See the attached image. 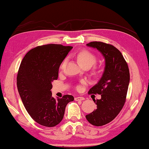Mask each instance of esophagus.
<instances>
[{
	"label": "esophagus",
	"instance_id": "esophagus-1",
	"mask_svg": "<svg viewBox=\"0 0 149 149\" xmlns=\"http://www.w3.org/2000/svg\"><path fill=\"white\" fill-rule=\"evenodd\" d=\"M84 97H75L74 98V100H76V101H80V100H84Z\"/></svg>",
	"mask_w": 149,
	"mask_h": 149
}]
</instances>
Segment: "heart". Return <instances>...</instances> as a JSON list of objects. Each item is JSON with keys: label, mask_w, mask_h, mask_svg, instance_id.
<instances>
[{"label": "heart", "mask_w": 149, "mask_h": 149, "mask_svg": "<svg viewBox=\"0 0 149 149\" xmlns=\"http://www.w3.org/2000/svg\"><path fill=\"white\" fill-rule=\"evenodd\" d=\"M77 56V60L81 65L82 67L88 66L89 67H91L94 64L96 63L97 58V56H95L93 53L87 50H82L78 52L76 54ZM66 60H64L62 62H61L60 65V69H63V67L65 65ZM95 72H96V71H94ZM82 83H84L83 81ZM78 88H80V87L78 86Z\"/></svg>", "instance_id": "heart-1"}]
</instances>
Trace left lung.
<instances>
[{
	"mask_svg": "<svg viewBox=\"0 0 149 149\" xmlns=\"http://www.w3.org/2000/svg\"><path fill=\"white\" fill-rule=\"evenodd\" d=\"M87 45L97 49L105 59L102 78L89 91V93L101 95V99L93 100L97 108L86 116L90 124L100 127L113 120L124 106L130 72L127 61L116 47L100 41H92Z\"/></svg>",
	"mask_w": 149,
	"mask_h": 149,
	"instance_id": "1",
	"label": "left lung"
}]
</instances>
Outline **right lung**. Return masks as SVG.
Listing matches in <instances>:
<instances>
[{
	"instance_id": "add662e5",
	"label": "right lung",
	"mask_w": 149,
	"mask_h": 149,
	"mask_svg": "<svg viewBox=\"0 0 149 149\" xmlns=\"http://www.w3.org/2000/svg\"><path fill=\"white\" fill-rule=\"evenodd\" d=\"M72 47L48 44L36 47L26 53L19 67L17 86L24 108L36 123L47 127L60 123L72 95L61 99L52 97V82L57 80L61 62Z\"/></svg>"
}]
</instances>
